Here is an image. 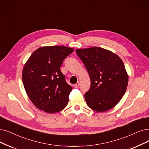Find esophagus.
I'll return each mask as SVG.
<instances>
[{
  "mask_svg": "<svg viewBox=\"0 0 149 149\" xmlns=\"http://www.w3.org/2000/svg\"><path fill=\"white\" fill-rule=\"evenodd\" d=\"M79 82H78L76 83V84L74 85V88H78V87H79Z\"/></svg>",
  "mask_w": 149,
  "mask_h": 149,
  "instance_id": "34e87169",
  "label": "esophagus"
}]
</instances>
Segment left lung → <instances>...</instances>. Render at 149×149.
Listing matches in <instances>:
<instances>
[{
    "instance_id": "8db88e82",
    "label": "left lung",
    "mask_w": 149,
    "mask_h": 149,
    "mask_svg": "<svg viewBox=\"0 0 149 149\" xmlns=\"http://www.w3.org/2000/svg\"><path fill=\"white\" fill-rule=\"evenodd\" d=\"M87 68L91 87L85 93L89 108L105 112L120 102L125 93L128 76L122 59L111 51L102 47L76 50Z\"/></svg>"
}]
</instances>
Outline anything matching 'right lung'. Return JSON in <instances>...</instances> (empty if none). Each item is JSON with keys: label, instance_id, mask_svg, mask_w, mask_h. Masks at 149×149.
Segmentation results:
<instances>
[{"label": "right lung", "instance_id": "1", "mask_svg": "<svg viewBox=\"0 0 149 149\" xmlns=\"http://www.w3.org/2000/svg\"><path fill=\"white\" fill-rule=\"evenodd\" d=\"M73 51L62 46L41 47L32 53L24 65L23 85L38 109L52 114L67 106L73 88L65 81L60 67Z\"/></svg>", "mask_w": 149, "mask_h": 149}]
</instances>
